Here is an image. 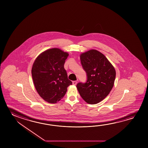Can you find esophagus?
I'll use <instances>...</instances> for the list:
<instances>
[{
  "mask_svg": "<svg viewBox=\"0 0 148 148\" xmlns=\"http://www.w3.org/2000/svg\"><path fill=\"white\" fill-rule=\"evenodd\" d=\"M73 85H76L77 84V81H73Z\"/></svg>",
  "mask_w": 148,
  "mask_h": 148,
  "instance_id": "esophagus-1",
  "label": "esophagus"
}]
</instances>
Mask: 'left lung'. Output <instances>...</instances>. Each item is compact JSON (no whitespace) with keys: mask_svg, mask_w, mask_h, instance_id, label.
<instances>
[{"mask_svg":"<svg viewBox=\"0 0 148 148\" xmlns=\"http://www.w3.org/2000/svg\"><path fill=\"white\" fill-rule=\"evenodd\" d=\"M81 62L87 73L84 84L79 83L77 90L86 102L95 104L102 101L113 88L116 71L113 65L101 52L90 49L80 56Z\"/></svg>","mask_w":148,"mask_h":148,"instance_id":"obj_1","label":"left lung"}]
</instances>
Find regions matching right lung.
I'll return each mask as SVG.
<instances>
[{"instance_id":"1","label":"right lung","mask_w":148,"mask_h":148,"mask_svg":"<svg viewBox=\"0 0 148 148\" xmlns=\"http://www.w3.org/2000/svg\"><path fill=\"white\" fill-rule=\"evenodd\" d=\"M68 56V52L53 48L42 52L33 63L31 73L35 89L48 103L60 101L72 84L64 67Z\"/></svg>"}]
</instances>
